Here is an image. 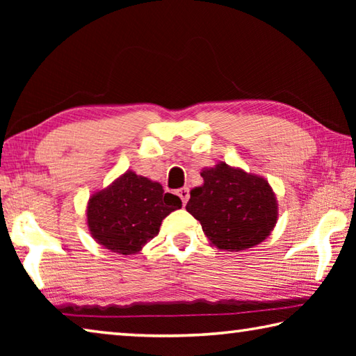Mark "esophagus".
<instances>
[{
    "instance_id": "34e87169",
    "label": "esophagus",
    "mask_w": 356,
    "mask_h": 356,
    "mask_svg": "<svg viewBox=\"0 0 356 356\" xmlns=\"http://www.w3.org/2000/svg\"><path fill=\"white\" fill-rule=\"evenodd\" d=\"M177 196L180 197V200H182V204L185 206L186 201H188V197H190V188H188V186H184V188L177 190Z\"/></svg>"
}]
</instances>
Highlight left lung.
<instances>
[{"instance_id": "left-lung-1", "label": "left lung", "mask_w": 356, "mask_h": 356, "mask_svg": "<svg viewBox=\"0 0 356 356\" xmlns=\"http://www.w3.org/2000/svg\"><path fill=\"white\" fill-rule=\"evenodd\" d=\"M202 186L190 193L186 210L220 250L251 248L268 237L278 218L268 182L242 170L218 163L201 172Z\"/></svg>"}]
</instances>
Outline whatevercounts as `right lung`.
<instances>
[{
	"instance_id": "obj_1",
	"label": "right lung",
	"mask_w": 356,
	"mask_h": 356,
	"mask_svg": "<svg viewBox=\"0 0 356 356\" xmlns=\"http://www.w3.org/2000/svg\"><path fill=\"white\" fill-rule=\"evenodd\" d=\"M182 201L159 182L127 171L110 188L95 193L88 204L92 237L119 254H135L159 236L161 221Z\"/></svg>"
}]
</instances>
